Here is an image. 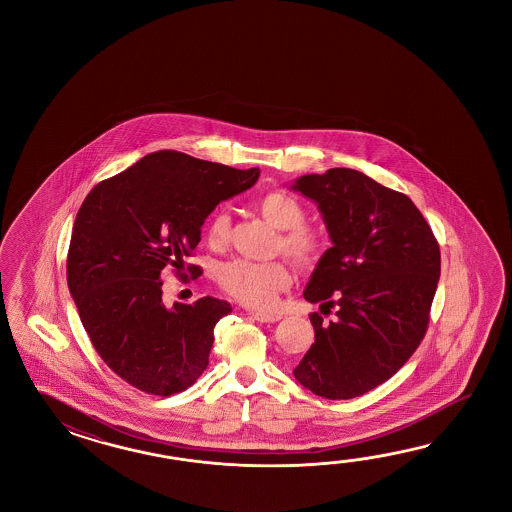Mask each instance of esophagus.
Listing matches in <instances>:
<instances>
[{
	"label": "esophagus",
	"instance_id": "34e87169",
	"mask_svg": "<svg viewBox=\"0 0 512 512\" xmlns=\"http://www.w3.org/2000/svg\"><path fill=\"white\" fill-rule=\"evenodd\" d=\"M252 318L258 320V322H263V324H274V322H278L282 316L276 315V313H252Z\"/></svg>",
	"mask_w": 512,
	"mask_h": 512
}]
</instances>
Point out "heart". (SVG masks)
Instances as JSON below:
<instances>
[{
  "label": "heart",
  "mask_w": 512,
  "mask_h": 512,
  "mask_svg": "<svg viewBox=\"0 0 512 512\" xmlns=\"http://www.w3.org/2000/svg\"><path fill=\"white\" fill-rule=\"evenodd\" d=\"M261 216L276 229L285 230L282 251L296 263H313L326 249V240L320 232L305 227V210L296 197L274 190L258 201ZM229 240V216L216 212L207 225V241L212 247H221ZM291 283V272L280 263L234 260L225 263L219 271V285L240 304L267 311L276 304L278 294Z\"/></svg>",
  "instance_id": "1"
}]
</instances>
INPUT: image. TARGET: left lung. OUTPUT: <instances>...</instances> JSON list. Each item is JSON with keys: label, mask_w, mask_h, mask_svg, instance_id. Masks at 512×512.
Instances as JSON below:
<instances>
[{"label": "left lung", "mask_w": 512, "mask_h": 512, "mask_svg": "<svg viewBox=\"0 0 512 512\" xmlns=\"http://www.w3.org/2000/svg\"><path fill=\"white\" fill-rule=\"evenodd\" d=\"M291 190L311 199L329 247L305 285L315 342L293 375L326 399H353L388 381L425 337L441 274L432 229L412 199L351 168L302 175ZM327 311L324 312L323 309Z\"/></svg>", "instance_id": "obj_1"}]
</instances>
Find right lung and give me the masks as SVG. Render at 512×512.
<instances>
[{
	"instance_id": "1",
	"label": "right lung",
	"mask_w": 512,
	"mask_h": 512,
	"mask_svg": "<svg viewBox=\"0 0 512 512\" xmlns=\"http://www.w3.org/2000/svg\"><path fill=\"white\" fill-rule=\"evenodd\" d=\"M258 177L163 150L98 183L78 210L69 293L98 355L141 392H183L207 370L214 327L232 307L212 296L168 307L161 272L185 265L210 212Z\"/></svg>"
}]
</instances>
